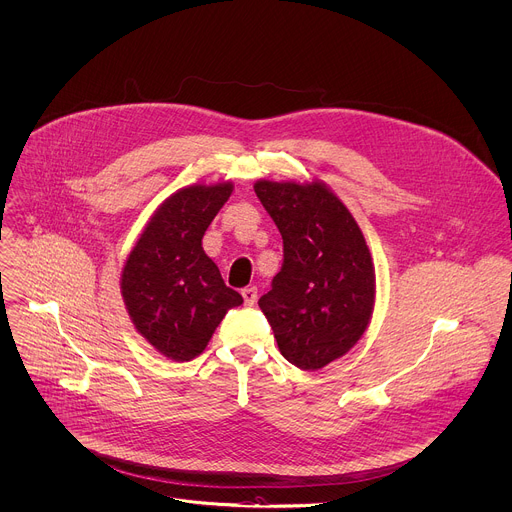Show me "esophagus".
<instances>
[{
    "instance_id": "34e87169",
    "label": "esophagus",
    "mask_w": 512,
    "mask_h": 512,
    "mask_svg": "<svg viewBox=\"0 0 512 512\" xmlns=\"http://www.w3.org/2000/svg\"><path fill=\"white\" fill-rule=\"evenodd\" d=\"M241 295H243V301H245V305H255V301H257V289L255 287H245L243 291H241Z\"/></svg>"
}]
</instances>
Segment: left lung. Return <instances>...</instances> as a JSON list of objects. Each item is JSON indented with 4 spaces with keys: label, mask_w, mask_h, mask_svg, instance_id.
<instances>
[{
    "label": "left lung",
    "mask_w": 512,
    "mask_h": 512,
    "mask_svg": "<svg viewBox=\"0 0 512 512\" xmlns=\"http://www.w3.org/2000/svg\"><path fill=\"white\" fill-rule=\"evenodd\" d=\"M283 237V267L259 299L281 355L317 371L347 355L375 309V265L361 227L319 179L253 185Z\"/></svg>",
    "instance_id": "1"
}]
</instances>
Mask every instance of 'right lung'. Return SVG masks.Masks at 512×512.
Segmentation results:
<instances>
[{
	"label": "right lung",
	"instance_id": "right-lung-1",
	"mask_svg": "<svg viewBox=\"0 0 512 512\" xmlns=\"http://www.w3.org/2000/svg\"><path fill=\"white\" fill-rule=\"evenodd\" d=\"M231 193V181L175 191L153 211L125 259L119 283L129 319L171 361L201 355L225 313L243 303L201 245Z\"/></svg>",
	"mask_w": 512,
	"mask_h": 512
}]
</instances>
